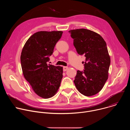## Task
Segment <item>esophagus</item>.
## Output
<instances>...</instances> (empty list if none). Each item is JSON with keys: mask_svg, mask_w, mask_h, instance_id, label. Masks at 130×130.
<instances>
[{"mask_svg": "<svg viewBox=\"0 0 130 130\" xmlns=\"http://www.w3.org/2000/svg\"><path fill=\"white\" fill-rule=\"evenodd\" d=\"M68 69V67H67V66H64L63 67V71H66Z\"/></svg>", "mask_w": 130, "mask_h": 130, "instance_id": "obj_1", "label": "esophagus"}]
</instances>
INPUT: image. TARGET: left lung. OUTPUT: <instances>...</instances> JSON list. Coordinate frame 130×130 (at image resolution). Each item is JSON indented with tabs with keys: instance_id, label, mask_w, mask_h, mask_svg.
Wrapping results in <instances>:
<instances>
[{
	"instance_id": "obj_1",
	"label": "left lung",
	"mask_w": 130,
	"mask_h": 130,
	"mask_svg": "<svg viewBox=\"0 0 130 130\" xmlns=\"http://www.w3.org/2000/svg\"><path fill=\"white\" fill-rule=\"evenodd\" d=\"M69 32L78 53L86 57L85 69L77 71L74 83L83 95H95L102 89L108 77L110 59L106 42L100 34L88 29Z\"/></svg>"
}]
</instances>
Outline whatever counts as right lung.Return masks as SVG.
I'll return each instance as SVG.
<instances>
[{
  "label": "right lung",
  "instance_id": "1",
  "mask_svg": "<svg viewBox=\"0 0 130 130\" xmlns=\"http://www.w3.org/2000/svg\"><path fill=\"white\" fill-rule=\"evenodd\" d=\"M62 34V31L37 32L27 41L21 53L25 78L35 93L44 99L57 94L63 78V67L47 63Z\"/></svg>",
  "mask_w": 130,
  "mask_h": 130
}]
</instances>
